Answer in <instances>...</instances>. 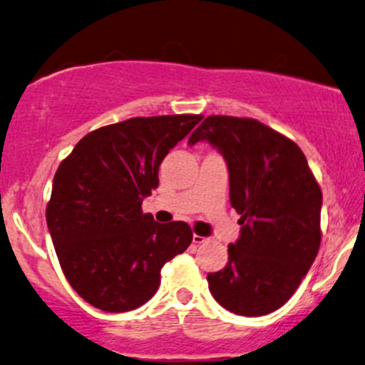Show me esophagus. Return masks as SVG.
<instances>
[{
    "label": "esophagus",
    "instance_id": "esophagus-1",
    "mask_svg": "<svg viewBox=\"0 0 365 365\" xmlns=\"http://www.w3.org/2000/svg\"><path fill=\"white\" fill-rule=\"evenodd\" d=\"M193 243H195V245H203V243H207V237H205V236H198V235H193Z\"/></svg>",
    "mask_w": 365,
    "mask_h": 365
}]
</instances>
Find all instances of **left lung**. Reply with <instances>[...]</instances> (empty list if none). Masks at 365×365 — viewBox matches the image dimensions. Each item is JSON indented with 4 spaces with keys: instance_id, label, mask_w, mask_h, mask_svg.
I'll return each instance as SVG.
<instances>
[{
    "instance_id": "1",
    "label": "left lung",
    "mask_w": 365,
    "mask_h": 365,
    "mask_svg": "<svg viewBox=\"0 0 365 365\" xmlns=\"http://www.w3.org/2000/svg\"><path fill=\"white\" fill-rule=\"evenodd\" d=\"M208 141L229 169V200L241 235L212 297L237 315L271 314L292 298L321 247L322 193L297 143L255 118L210 115L190 136Z\"/></svg>"
}]
</instances>
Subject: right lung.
I'll return each mask as SVG.
<instances>
[{"mask_svg":"<svg viewBox=\"0 0 365 365\" xmlns=\"http://www.w3.org/2000/svg\"><path fill=\"white\" fill-rule=\"evenodd\" d=\"M202 115L134 117L86 134L53 179L46 222L73 292L105 312L150 300L165 262L193 241L186 222H155L141 203L158 167Z\"/></svg>","mask_w":365,"mask_h":365,"instance_id":"add662e5","label":"right lung"}]
</instances>
